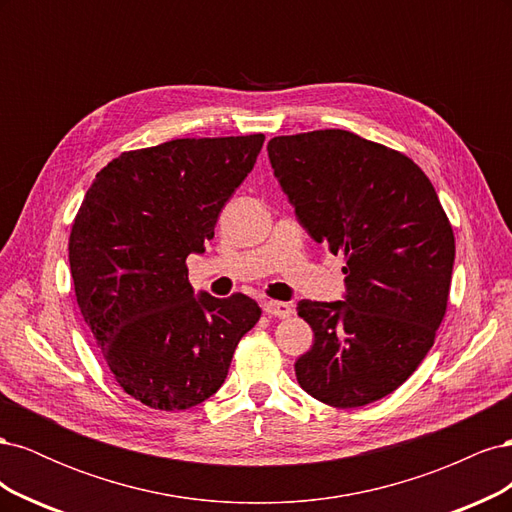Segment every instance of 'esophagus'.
Segmentation results:
<instances>
[{
	"label": "esophagus",
	"mask_w": 512,
	"mask_h": 512,
	"mask_svg": "<svg viewBox=\"0 0 512 512\" xmlns=\"http://www.w3.org/2000/svg\"><path fill=\"white\" fill-rule=\"evenodd\" d=\"M262 309H265V314H269L273 318H288V316H292V305L290 303H282V301H265Z\"/></svg>",
	"instance_id": "34e87169"
}]
</instances>
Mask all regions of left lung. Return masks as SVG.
<instances>
[{
  "mask_svg": "<svg viewBox=\"0 0 512 512\" xmlns=\"http://www.w3.org/2000/svg\"><path fill=\"white\" fill-rule=\"evenodd\" d=\"M273 175L299 224L346 258L344 301H299L314 344L294 371L322 404L359 408L404 384L433 346L455 237L427 175L346 130L275 136Z\"/></svg>",
  "mask_w": 512,
  "mask_h": 512,
  "instance_id": "obj_1",
  "label": "left lung"
}]
</instances>
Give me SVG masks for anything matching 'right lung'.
Wrapping results in <instances>:
<instances>
[{
    "label": "right lung",
    "instance_id": "right-lung-1",
    "mask_svg": "<svg viewBox=\"0 0 512 512\" xmlns=\"http://www.w3.org/2000/svg\"><path fill=\"white\" fill-rule=\"evenodd\" d=\"M262 143V134L177 138L121 153L76 213L68 245L76 301L121 389L149 408L203 404L260 318L245 294H196L185 258L205 252Z\"/></svg>",
    "mask_w": 512,
    "mask_h": 512
}]
</instances>
